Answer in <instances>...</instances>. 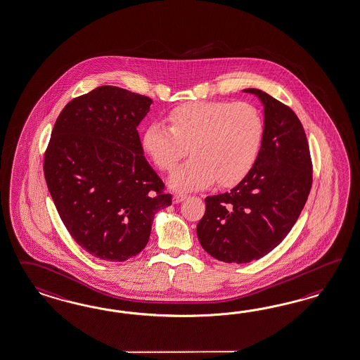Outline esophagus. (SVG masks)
I'll return each mask as SVG.
<instances>
[{
    "label": "esophagus",
    "mask_w": 360,
    "mask_h": 360,
    "mask_svg": "<svg viewBox=\"0 0 360 360\" xmlns=\"http://www.w3.org/2000/svg\"><path fill=\"white\" fill-rule=\"evenodd\" d=\"M185 198H186V194L176 193L175 195H174V203L181 202V201H184Z\"/></svg>",
    "instance_id": "obj_1"
}]
</instances>
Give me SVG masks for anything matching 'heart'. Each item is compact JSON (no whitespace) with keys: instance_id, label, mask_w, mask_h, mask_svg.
Segmentation results:
<instances>
[{"instance_id":"b5f03b06","label":"heart","mask_w":360,"mask_h":360,"mask_svg":"<svg viewBox=\"0 0 360 360\" xmlns=\"http://www.w3.org/2000/svg\"><path fill=\"white\" fill-rule=\"evenodd\" d=\"M169 128L154 121L143 134V148L159 169L169 172L176 189H201L214 181L238 184L257 160L265 122L256 105L247 102H192L167 116Z\"/></svg>"}]
</instances>
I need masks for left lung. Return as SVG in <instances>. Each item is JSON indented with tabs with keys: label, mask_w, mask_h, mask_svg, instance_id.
Returning a JSON list of instances; mask_svg holds the SVG:
<instances>
[{
	"label": "left lung",
	"mask_w": 360,
	"mask_h": 360,
	"mask_svg": "<svg viewBox=\"0 0 360 360\" xmlns=\"http://www.w3.org/2000/svg\"><path fill=\"white\" fill-rule=\"evenodd\" d=\"M265 134L257 160L230 192L205 198L197 224L202 248L223 262L247 264L264 257L285 239L312 186V159L300 120L288 105L257 89Z\"/></svg>",
	"instance_id": "8db88e82"
}]
</instances>
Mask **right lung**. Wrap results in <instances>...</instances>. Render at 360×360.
I'll return each instance as SVG.
<instances>
[{
  "instance_id": "right-lung-1",
  "label": "right lung",
  "mask_w": 360,
  "mask_h": 360,
  "mask_svg": "<svg viewBox=\"0 0 360 360\" xmlns=\"http://www.w3.org/2000/svg\"><path fill=\"white\" fill-rule=\"evenodd\" d=\"M153 101L101 86L68 103L44 154L56 209L78 245L104 261L146 247L154 215L172 203L143 155L137 127Z\"/></svg>"
}]
</instances>
